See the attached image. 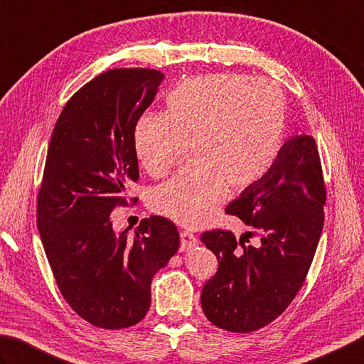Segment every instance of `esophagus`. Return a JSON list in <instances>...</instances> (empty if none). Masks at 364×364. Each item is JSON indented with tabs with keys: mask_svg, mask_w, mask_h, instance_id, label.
Returning <instances> with one entry per match:
<instances>
[{
	"mask_svg": "<svg viewBox=\"0 0 364 364\" xmlns=\"http://www.w3.org/2000/svg\"><path fill=\"white\" fill-rule=\"evenodd\" d=\"M196 245H198V239L193 232L185 231V230L181 231V250L182 252H188Z\"/></svg>",
	"mask_w": 364,
	"mask_h": 364,
	"instance_id": "34e87169",
	"label": "esophagus"
}]
</instances>
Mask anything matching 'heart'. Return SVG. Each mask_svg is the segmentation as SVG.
I'll list each match as a JSON object with an SVG mask.
<instances>
[{
    "mask_svg": "<svg viewBox=\"0 0 364 364\" xmlns=\"http://www.w3.org/2000/svg\"><path fill=\"white\" fill-rule=\"evenodd\" d=\"M164 114H144L133 149L147 174L161 177L190 142L195 161L159 185L152 209L179 225L201 226L228 185L245 190L271 169L282 150L289 109L280 88L245 74H205L176 85Z\"/></svg>",
    "mask_w": 364,
    "mask_h": 364,
    "instance_id": "heart-1",
    "label": "heart"
}]
</instances>
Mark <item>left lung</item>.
Segmentation results:
<instances>
[{"label":"left lung","instance_id":"8db88e82","mask_svg":"<svg viewBox=\"0 0 364 364\" xmlns=\"http://www.w3.org/2000/svg\"><path fill=\"white\" fill-rule=\"evenodd\" d=\"M325 185L314 138L284 142L271 169L226 212L258 231L245 245L231 231H208L201 242L215 253L218 271L203 287L204 315L215 326L250 333L282 314L303 285L323 230ZM249 242V241H247Z\"/></svg>","mask_w":364,"mask_h":364}]
</instances>
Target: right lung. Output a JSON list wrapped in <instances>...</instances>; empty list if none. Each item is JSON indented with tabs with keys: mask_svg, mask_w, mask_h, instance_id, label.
Here are the masks:
<instances>
[{
	"mask_svg": "<svg viewBox=\"0 0 364 364\" xmlns=\"http://www.w3.org/2000/svg\"><path fill=\"white\" fill-rule=\"evenodd\" d=\"M163 79L142 68L97 75L66 102L47 150L41 241L66 303L106 330L146 317L152 279L179 250V231L168 218H144L133 236L111 220L139 177L133 128Z\"/></svg>",
	"mask_w": 364,
	"mask_h": 364,
	"instance_id": "add662e5",
	"label": "right lung"
}]
</instances>
